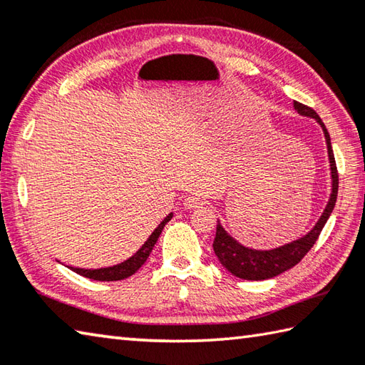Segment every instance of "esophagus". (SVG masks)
Returning <instances> with one entry per match:
<instances>
[{
  "label": "esophagus",
  "mask_w": 365,
  "mask_h": 365,
  "mask_svg": "<svg viewBox=\"0 0 365 365\" xmlns=\"http://www.w3.org/2000/svg\"><path fill=\"white\" fill-rule=\"evenodd\" d=\"M202 205H205V200L200 195H189L184 198V208H187V210L200 208Z\"/></svg>",
  "instance_id": "34e87169"
}]
</instances>
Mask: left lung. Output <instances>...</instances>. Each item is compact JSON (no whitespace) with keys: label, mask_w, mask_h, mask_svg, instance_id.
<instances>
[{"label":"left lung","mask_w":365,"mask_h":365,"mask_svg":"<svg viewBox=\"0 0 365 365\" xmlns=\"http://www.w3.org/2000/svg\"><path fill=\"white\" fill-rule=\"evenodd\" d=\"M294 108L299 114L316 119V122L322 127V132H324L329 162H331V178H332L331 197H329L327 206L324 208V211H322L319 221L316 222V225L307 233L305 237L294 240V242L286 243L279 247H274V250H251V247H246L242 243H238L232 235H229L224 227L221 225V222L217 221L216 238L215 242H212V250H215V254L217 256L219 262H221L232 274H235V277L242 279L260 281V279L274 278L278 277L279 273L289 270V268H292L294 265H297L316 243V240H318L322 227L326 225L327 219L331 216L336 202V194H339V171H336L331 136H329L327 128L324 123H322L319 115L314 113V109L302 105L299 101H294Z\"/></svg>","instance_id":"left-lung-1"}]
</instances>
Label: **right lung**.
Segmentation results:
<instances>
[{
	"instance_id": "right-lung-1",
	"label": "right lung",
	"mask_w": 365,
	"mask_h": 365,
	"mask_svg": "<svg viewBox=\"0 0 365 365\" xmlns=\"http://www.w3.org/2000/svg\"><path fill=\"white\" fill-rule=\"evenodd\" d=\"M171 217H173V212H170V215L159 224V227H157V229L150 233V237L146 240V243H144L132 257L123 260V262H120L118 265H113V267L93 268V270L92 268H76V267H70V268L78 274H82V277L91 278L95 281H119V279H125L128 277H132V274L138 272L140 267L148 260L149 254L153 252L154 245L157 243V240H159V237H160L165 224H167Z\"/></svg>"
}]
</instances>
